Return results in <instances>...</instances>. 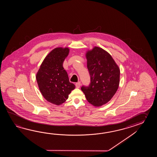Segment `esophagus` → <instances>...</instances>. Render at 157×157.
Masks as SVG:
<instances>
[{"mask_svg": "<svg viewBox=\"0 0 157 157\" xmlns=\"http://www.w3.org/2000/svg\"><path fill=\"white\" fill-rule=\"evenodd\" d=\"M75 85H76V87L77 88H79L80 87V85H81V82H78L77 83H76Z\"/></svg>", "mask_w": 157, "mask_h": 157, "instance_id": "obj_1", "label": "esophagus"}]
</instances>
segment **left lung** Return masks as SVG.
<instances>
[{
	"instance_id": "left-lung-1",
	"label": "left lung",
	"mask_w": 157,
	"mask_h": 157,
	"mask_svg": "<svg viewBox=\"0 0 157 157\" xmlns=\"http://www.w3.org/2000/svg\"><path fill=\"white\" fill-rule=\"evenodd\" d=\"M86 57L90 83L81 89L89 103L100 107L108 103L116 93L120 70L110 54L99 47L88 51Z\"/></svg>"
}]
</instances>
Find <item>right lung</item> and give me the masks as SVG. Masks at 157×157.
Listing matches in <instances>:
<instances>
[{"label": "right lung", "instance_id": "obj_1", "mask_svg": "<svg viewBox=\"0 0 157 157\" xmlns=\"http://www.w3.org/2000/svg\"><path fill=\"white\" fill-rule=\"evenodd\" d=\"M68 48H57L43 60L36 74L40 92L49 102L59 105L68 98L75 85L69 81L63 63L69 53Z\"/></svg>", "mask_w": 157, "mask_h": 157}]
</instances>
